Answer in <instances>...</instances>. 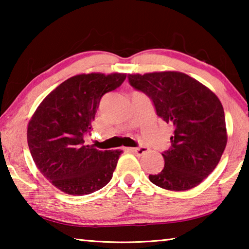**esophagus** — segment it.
I'll list each match as a JSON object with an SVG mask.
<instances>
[{"label": "esophagus", "mask_w": 249, "mask_h": 249, "mask_svg": "<svg viewBox=\"0 0 249 249\" xmlns=\"http://www.w3.org/2000/svg\"><path fill=\"white\" fill-rule=\"evenodd\" d=\"M126 150L132 151V153L136 154L137 156H142V155H145L146 153H148L149 149L145 146H142V147H137V148H126Z\"/></svg>", "instance_id": "obj_1"}]
</instances>
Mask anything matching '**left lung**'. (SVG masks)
Segmentation results:
<instances>
[{"instance_id": "8db88e82", "label": "left lung", "mask_w": 249, "mask_h": 249, "mask_svg": "<svg viewBox=\"0 0 249 249\" xmlns=\"http://www.w3.org/2000/svg\"><path fill=\"white\" fill-rule=\"evenodd\" d=\"M134 89L153 101L156 113L174 126L165 167L149 180L170 191L200 184L217 166L227 142L224 109L217 96L190 75L178 71L128 74Z\"/></svg>"}]
</instances>
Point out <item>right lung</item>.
<instances>
[{"label":"right lung","instance_id":"add662e5","mask_svg":"<svg viewBox=\"0 0 249 249\" xmlns=\"http://www.w3.org/2000/svg\"><path fill=\"white\" fill-rule=\"evenodd\" d=\"M126 73L73 75L53 90L27 126L34 162L45 178L71 196H86L112 179L122 150L84 145L102 96L119 88Z\"/></svg>","mask_w":249,"mask_h":249}]
</instances>
